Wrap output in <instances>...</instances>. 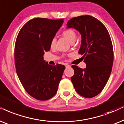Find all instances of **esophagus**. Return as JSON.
<instances>
[{"mask_svg": "<svg viewBox=\"0 0 124 124\" xmlns=\"http://www.w3.org/2000/svg\"><path fill=\"white\" fill-rule=\"evenodd\" d=\"M65 67H66V68H68V67H70V66L69 65H68V64H66Z\"/></svg>", "mask_w": 124, "mask_h": 124, "instance_id": "esophagus-1", "label": "esophagus"}]
</instances>
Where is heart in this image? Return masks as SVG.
Listing matches in <instances>:
<instances>
[{
  "label": "heart",
  "instance_id": "b5f03b06",
  "mask_svg": "<svg viewBox=\"0 0 124 124\" xmlns=\"http://www.w3.org/2000/svg\"><path fill=\"white\" fill-rule=\"evenodd\" d=\"M62 35L65 38H66L69 42L71 43L74 42L77 39V33H76L74 29L69 28L65 29V31H63L62 32ZM56 42V39L53 38L51 40L50 42V47H53L55 46Z\"/></svg>",
  "mask_w": 124,
  "mask_h": 124
}]
</instances>
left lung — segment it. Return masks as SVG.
<instances>
[{"label":"left lung","mask_w":124,"mask_h":124,"mask_svg":"<svg viewBox=\"0 0 124 124\" xmlns=\"http://www.w3.org/2000/svg\"><path fill=\"white\" fill-rule=\"evenodd\" d=\"M67 28H74L82 36L79 54L83 55L86 68L72 65L71 78L74 88L82 96L91 98L102 91L110 77L113 62V49L109 34L101 21L91 16L70 19Z\"/></svg>","instance_id":"obj_1"}]
</instances>
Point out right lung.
<instances>
[{"instance_id": "add662e5", "label": "right lung", "mask_w": 124, "mask_h": 124, "mask_svg": "<svg viewBox=\"0 0 124 124\" xmlns=\"http://www.w3.org/2000/svg\"><path fill=\"white\" fill-rule=\"evenodd\" d=\"M63 23V19L34 18L25 23L15 45V63L19 80L26 92L39 100H47L57 93L65 66L49 65L45 52Z\"/></svg>"}]
</instances>
